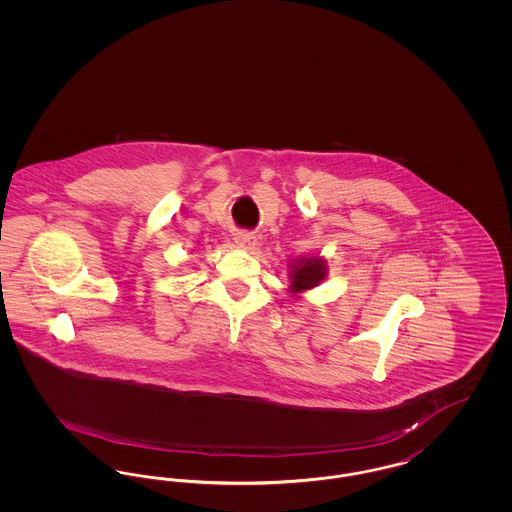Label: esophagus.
I'll use <instances>...</instances> for the list:
<instances>
[{
	"mask_svg": "<svg viewBox=\"0 0 512 512\" xmlns=\"http://www.w3.org/2000/svg\"><path fill=\"white\" fill-rule=\"evenodd\" d=\"M234 240H236V245L242 247V249H253L255 245L259 244L257 236L251 234V232H238Z\"/></svg>",
	"mask_w": 512,
	"mask_h": 512,
	"instance_id": "34e87169",
	"label": "esophagus"
}]
</instances>
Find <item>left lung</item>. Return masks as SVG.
<instances>
[{
  "label": "left lung",
  "mask_w": 512,
  "mask_h": 512,
  "mask_svg": "<svg viewBox=\"0 0 512 512\" xmlns=\"http://www.w3.org/2000/svg\"><path fill=\"white\" fill-rule=\"evenodd\" d=\"M326 261L322 257H303L293 261L290 270V292L303 293L318 286L326 278Z\"/></svg>",
  "instance_id": "obj_1"
}]
</instances>
